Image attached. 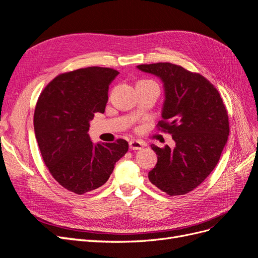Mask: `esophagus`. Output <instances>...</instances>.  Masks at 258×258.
Instances as JSON below:
<instances>
[{
  "instance_id": "esophagus-1",
  "label": "esophagus",
  "mask_w": 258,
  "mask_h": 258,
  "mask_svg": "<svg viewBox=\"0 0 258 258\" xmlns=\"http://www.w3.org/2000/svg\"><path fill=\"white\" fill-rule=\"evenodd\" d=\"M145 144L142 142H139V141H130L129 142V148L131 151H138V150H141L143 148Z\"/></svg>"
}]
</instances>
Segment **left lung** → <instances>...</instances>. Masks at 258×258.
<instances>
[{"instance_id":"8db88e82","label":"left lung","mask_w":258,"mask_h":258,"mask_svg":"<svg viewBox=\"0 0 258 258\" xmlns=\"http://www.w3.org/2000/svg\"><path fill=\"white\" fill-rule=\"evenodd\" d=\"M137 68L162 81L165 102L157 127L175 142L174 148L152 145L157 163L148 178L170 196L185 195L212 172L227 143L229 121L223 99L206 77L181 66L158 62Z\"/></svg>"}]
</instances>
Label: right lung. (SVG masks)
I'll return each instance as SVG.
<instances>
[{"mask_svg": "<svg viewBox=\"0 0 258 258\" xmlns=\"http://www.w3.org/2000/svg\"><path fill=\"white\" fill-rule=\"evenodd\" d=\"M118 71L89 67L58 75L42 91L34 111V132L45 165L66 189L83 195L99 188L115 163L128 152V142L90 141L96 113H104L108 86Z\"/></svg>", "mask_w": 258, "mask_h": 258, "instance_id": "add662e5", "label": "right lung"}]
</instances>
